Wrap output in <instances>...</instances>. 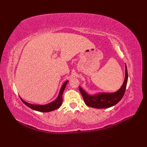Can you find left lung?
<instances>
[{
	"label": "left lung",
	"mask_w": 147,
	"mask_h": 147,
	"mask_svg": "<svg viewBox=\"0 0 147 147\" xmlns=\"http://www.w3.org/2000/svg\"><path fill=\"white\" fill-rule=\"evenodd\" d=\"M125 78L120 89L114 93H99L94 95L88 94L82 87L79 86L84 102L86 105L96 109H106L115 105L123 97L127 82V70L125 65Z\"/></svg>",
	"instance_id": "1"
}]
</instances>
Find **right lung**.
Here are the masks:
<instances>
[{"label":"right lung","mask_w":147,"mask_h":147,"mask_svg":"<svg viewBox=\"0 0 147 147\" xmlns=\"http://www.w3.org/2000/svg\"><path fill=\"white\" fill-rule=\"evenodd\" d=\"M68 81L64 82L63 85H62L60 92H59V95L57 98H56L54 101H53L49 104H45V105H35V104H31L23 100V99H21L22 102H23L24 104H25L28 107L31 108L34 111H39V112H51L52 111H54L55 109H57L61 107L62 102V94L64 91V89L65 88V86L67 84Z\"/></svg>","instance_id":"add662e5"}]
</instances>
